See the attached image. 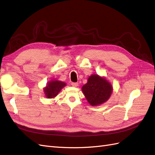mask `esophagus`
<instances>
[{"label": "esophagus", "mask_w": 155, "mask_h": 155, "mask_svg": "<svg viewBox=\"0 0 155 155\" xmlns=\"http://www.w3.org/2000/svg\"><path fill=\"white\" fill-rule=\"evenodd\" d=\"M71 85H72V86H73V87H77L78 84L77 82H72Z\"/></svg>", "instance_id": "1"}]
</instances>
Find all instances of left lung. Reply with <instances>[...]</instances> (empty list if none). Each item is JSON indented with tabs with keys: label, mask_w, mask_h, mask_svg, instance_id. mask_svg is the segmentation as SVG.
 I'll return each instance as SVG.
<instances>
[{
	"label": "left lung",
	"mask_w": 155,
	"mask_h": 155,
	"mask_svg": "<svg viewBox=\"0 0 155 155\" xmlns=\"http://www.w3.org/2000/svg\"><path fill=\"white\" fill-rule=\"evenodd\" d=\"M82 91L91 106H98L106 102L110 97L112 87L106 79L93 74L89 77L87 83L83 86Z\"/></svg>",
	"instance_id": "obj_1"
}]
</instances>
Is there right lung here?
<instances>
[{
  "mask_svg": "<svg viewBox=\"0 0 155 155\" xmlns=\"http://www.w3.org/2000/svg\"><path fill=\"white\" fill-rule=\"evenodd\" d=\"M66 86V84L61 81H54L49 82L46 87L44 89L45 94L47 98H52L55 97L61 91L62 88Z\"/></svg>",
  "mask_w": 155,
  "mask_h": 155,
  "instance_id": "add662e5",
  "label": "right lung"
}]
</instances>
